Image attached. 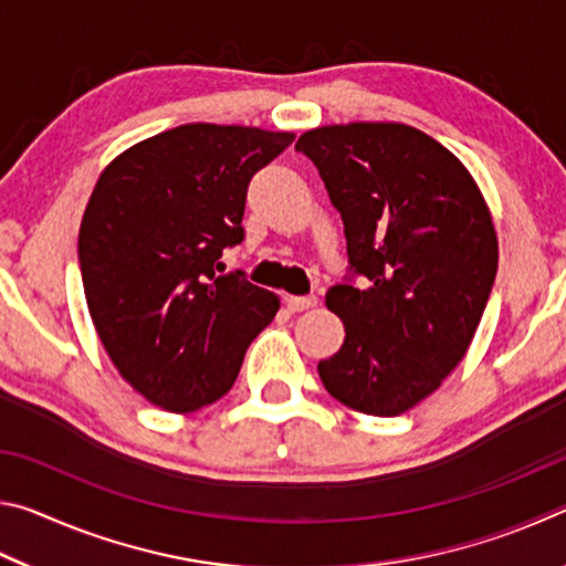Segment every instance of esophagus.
<instances>
[{"label": "esophagus", "mask_w": 566, "mask_h": 566, "mask_svg": "<svg viewBox=\"0 0 566 566\" xmlns=\"http://www.w3.org/2000/svg\"><path fill=\"white\" fill-rule=\"evenodd\" d=\"M317 294H306V296H286V310L290 312H304L317 306Z\"/></svg>", "instance_id": "obj_1"}]
</instances>
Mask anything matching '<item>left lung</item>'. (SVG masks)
<instances>
[{"instance_id":"left-lung-1","label":"left lung","mask_w":566,"mask_h":566,"mask_svg":"<svg viewBox=\"0 0 566 566\" xmlns=\"http://www.w3.org/2000/svg\"><path fill=\"white\" fill-rule=\"evenodd\" d=\"M294 149L314 161L347 237V274L327 292L347 337L319 361L322 385L361 415L397 417L469 349L500 260L492 214L462 161L407 124H334Z\"/></svg>"}]
</instances>
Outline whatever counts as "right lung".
Returning <instances> with one entry per match:
<instances>
[{
	"label": "right lung",
	"mask_w": 566,
	"mask_h": 566,
	"mask_svg": "<svg viewBox=\"0 0 566 566\" xmlns=\"http://www.w3.org/2000/svg\"><path fill=\"white\" fill-rule=\"evenodd\" d=\"M292 142L181 124L102 171L80 229L84 296L114 367L151 405L187 415L224 397L280 310L244 272L217 270L244 239L249 181Z\"/></svg>",
	"instance_id": "add662e5"
}]
</instances>
